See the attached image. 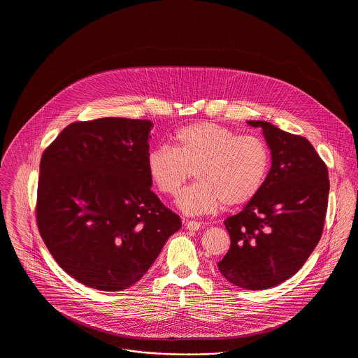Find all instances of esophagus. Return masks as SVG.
<instances>
[{
	"label": "esophagus",
	"mask_w": 358,
	"mask_h": 358,
	"mask_svg": "<svg viewBox=\"0 0 358 358\" xmlns=\"http://www.w3.org/2000/svg\"><path fill=\"white\" fill-rule=\"evenodd\" d=\"M185 225H187V228L189 231H197V229H200V228L203 227L201 222H194V220H187V222H185Z\"/></svg>",
	"instance_id": "esophagus-1"
}]
</instances>
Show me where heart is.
I'll return each instance as SVG.
<instances>
[{
	"mask_svg": "<svg viewBox=\"0 0 358 358\" xmlns=\"http://www.w3.org/2000/svg\"><path fill=\"white\" fill-rule=\"evenodd\" d=\"M174 148L162 145L146 158L149 177L162 194L176 197L194 171L199 182L178 199L189 215L215 212L220 205L236 208L250 203L263 187L268 168L267 145L255 136H238L213 122L181 127Z\"/></svg>",
	"mask_w": 358,
	"mask_h": 358,
	"instance_id": "1",
	"label": "heart"
}]
</instances>
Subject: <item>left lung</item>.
<instances>
[{
  "label": "left lung",
  "mask_w": 358,
  "mask_h": 358,
  "mask_svg": "<svg viewBox=\"0 0 358 358\" xmlns=\"http://www.w3.org/2000/svg\"><path fill=\"white\" fill-rule=\"evenodd\" d=\"M247 123L263 130L273 165L255 199L224 222L231 247L217 266L235 286L264 289L298 273L314 251L330 182L326 164L306 138L270 122Z\"/></svg>",
  "instance_id": "left-lung-1"
}]
</instances>
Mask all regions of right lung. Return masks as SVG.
I'll use <instances>...</instances> for the list:
<instances>
[{"label": "right lung", "instance_id": "right-lung-1", "mask_svg": "<svg viewBox=\"0 0 358 358\" xmlns=\"http://www.w3.org/2000/svg\"><path fill=\"white\" fill-rule=\"evenodd\" d=\"M152 122H73L40 161L36 220L56 263L91 289L120 291L150 268L181 219L152 190Z\"/></svg>", "mask_w": 358, "mask_h": 358}]
</instances>
